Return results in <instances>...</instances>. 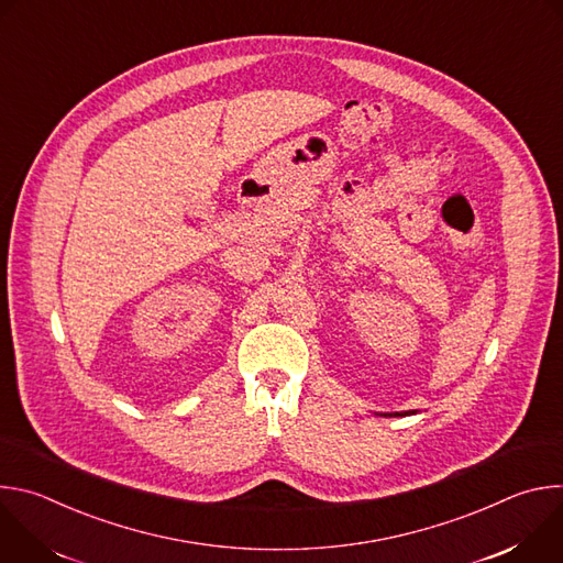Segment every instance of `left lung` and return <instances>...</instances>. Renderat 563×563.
Wrapping results in <instances>:
<instances>
[{
    "label": "left lung",
    "instance_id": "1",
    "mask_svg": "<svg viewBox=\"0 0 563 563\" xmlns=\"http://www.w3.org/2000/svg\"><path fill=\"white\" fill-rule=\"evenodd\" d=\"M408 415H417V412H400V415H398V412H396V415H394V417H408ZM385 417H389V415H385Z\"/></svg>",
    "mask_w": 563,
    "mask_h": 563
}]
</instances>
